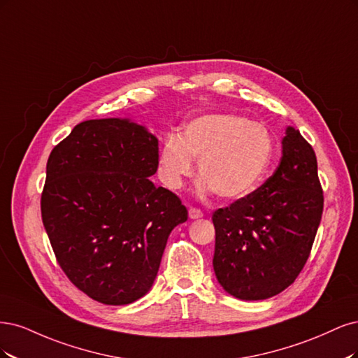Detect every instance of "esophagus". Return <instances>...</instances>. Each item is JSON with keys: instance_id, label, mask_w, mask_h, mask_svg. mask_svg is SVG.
<instances>
[{"instance_id": "esophagus-1", "label": "esophagus", "mask_w": 358, "mask_h": 358, "mask_svg": "<svg viewBox=\"0 0 358 358\" xmlns=\"http://www.w3.org/2000/svg\"><path fill=\"white\" fill-rule=\"evenodd\" d=\"M189 217L192 218V220H196V218H202L203 213L198 208H193V206H192V208L189 210Z\"/></svg>"}]
</instances>
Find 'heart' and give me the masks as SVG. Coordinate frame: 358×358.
<instances>
[{"label": "heart", "instance_id": "1", "mask_svg": "<svg viewBox=\"0 0 358 358\" xmlns=\"http://www.w3.org/2000/svg\"><path fill=\"white\" fill-rule=\"evenodd\" d=\"M273 153V136L264 124L232 113L203 114L184 124L178 138H165L159 174L166 187L178 190L192 176V159L199 158L201 192L235 201L259 186Z\"/></svg>", "mask_w": 358, "mask_h": 358}]
</instances>
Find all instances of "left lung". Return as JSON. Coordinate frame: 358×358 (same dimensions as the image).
Wrapping results in <instances>:
<instances>
[{
	"instance_id": "obj_1",
	"label": "left lung",
	"mask_w": 358,
	"mask_h": 358,
	"mask_svg": "<svg viewBox=\"0 0 358 358\" xmlns=\"http://www.w3.org/2000/svg\"><path fill=\"white\" fill-rule=\"evenodd\" d=\"M322 205L314 148L288 126L272 177L213 214L217 281L241 301H263L285 290L309 257Z\"/></svg>"
}]
</instances>
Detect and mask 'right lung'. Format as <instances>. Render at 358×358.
<instances>
[{"mask_svg": "<svg viewBox=\"0 0 358 358\" xmlns=\"http://www.w3.org/2000/svg\"><path fill=\"white\" fill-rule=\"evenodd\" d=\"M159 143L129 119L78 123L49 156L43 224L59 266L89 297L128 305L152 288L172 229L187 220L156 187Z\"/></svg>", "mask_w": 358, "mask_h": 358, "instance_id": "add662e5", "label": "right lung"}]
</instances>
